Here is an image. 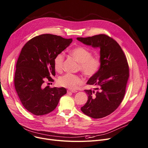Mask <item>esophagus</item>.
Wrapping results in <instances>:
<instances>
[{"label":"esophagus","mask_w":148,"mask_h":148,"mask_svg":"<svg viewBox=\"0 0 148 148\" xmlns=\"http://www.w3.org/2000/svg\"><path fill=\"white\" fill-rule=\"evenodd\" d=\"M68 93H76L77 92V90H67Z\"/></svg>","instance_id":"1"}]
</instances>
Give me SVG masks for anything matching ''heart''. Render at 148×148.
Wrapping results in <instances>:
<instances>
[{
  "mask_svg": "<svg viewBox=\"0 0 148 148\" xmlns=\"http://www.w3.org/2000/svg\"><path fill=\"white\" fill-rule=\"evenodd\" d=\"M70 53L79 62V70L87 77L95 76L99 71L101 66V57L99 54L92 55L89 49L83 46H78L72 49ZM65 60L64 52L56 54L53 59V65L55 70L62 71ZM83 83L81 75L67 73L58 79V83L61 86L74 89L78 86Z\"/></svg>",
  "mask_w": 148,
  "mask_h": 148,
  "instance_id": "1",
  "label": "heart"
}]
</instances>
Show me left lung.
I'll return each instance as SVG.
<instances>
[{
  "label": "left lung",
  "instance_id": "left-lung-1",
  "mask_svg": "<svg viewBox=\"0 0 148 148\" xmlns=\"http://www.w3.org/2000/svg\"><path fill=\"white\" fill-rule=\"evenodd\" d=\"M78 40L101 49V66L87 84L96 86L94 90H84L88 100L82 111L93 119H101L112 113L122 102L129 77V66L121 47L114 39L104 34Z\"/></svg>",
  "mask_w": 148,
  "mask_h": 148
}]
</instances>
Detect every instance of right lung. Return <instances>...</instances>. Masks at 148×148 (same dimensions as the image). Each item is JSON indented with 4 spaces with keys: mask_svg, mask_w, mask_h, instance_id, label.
I'll use <instances>...</instances> for the list:
<instances>
[{
    "mask_svg": "<svg viewBox=\"0 0 148 148\" xmlns=\"http://www.w3.org/2000/svg\"><path fill=\"white\" fill-rule=\"evenodd\" d=\"M72 42V38L44 34L32 38L22 48L16 65L14 86L23 105L29 112L35 115L50 113L66 93L64 87H45L44 83L53 82V59Z\"/></svg>",
    "mask_w": 148,
    "mask_h": 148,
    "instance_id": "right-lung-1",
    "label": "right lung"
}]
</instances>
